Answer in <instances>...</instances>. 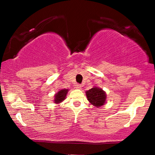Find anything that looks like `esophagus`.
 <instances>
[{
  "label": "esophagus",
  "mask_w": 155,
  "mask_h": 155,
  "mask_svg": "<svg viewBox=\"0 0 155 155\" xmlns=\"http://www.w3.org/2000/svg\"><path fill=\"white\" fill-rule=\"evenodd\" d=\"M75 88L77 89V90H81V85L80 84H76L75 85Z\"/></svg>",
  "instance_id": "1"
}]
</instances>
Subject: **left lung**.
Here are the masks:
<instances>
[{
    "mask_svg": "<svg viewBox=\"0 0 155 155\" xmlns=\"http://www.w3.org/2000/svg\"><path fill=\"white\" fill-rule=\"evenodd\" d=\"M86 96L91 104L95 107H101L106 103L107 94L103 89L94 86L90 90L85 91Z\"/></svg>",
    "mask_w": 155,
    "mask_h": 155,
    "instance_id": "8db88e82",
    "label": "left lung"
}]
</instances>
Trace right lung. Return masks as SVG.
Masks as SVG:
<instances>
[{
    "label": "right lung",
    "mask_w": 155,
    "mask_h": 155,
    "mask_svg": "<svg viewBox=\"0 0 155 155\" xmlns=\"http://www.w3.org/2000/svg\"><path fill=\"white\" fill-rule=\"evenodd\" d=\"M68 91H69V90H68V89H63V90H59L58 92L54 94L53 101L54 103L59 104L62 103L66 98Z\"/></svg>",
    "instance_id": "add662e5"
}]
</instances>
